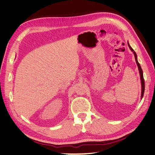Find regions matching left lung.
Returning <instances> with one entry per match:
<instances>
[{"instance_id":"left-lung-1","label":"left lung","mask_w":155,"mask_h":155,"mask_svg":"<svg viewBox=\"0 0 155 155\" xmlns=\"http://www.w3.org/2000/svg\"><path fill=\"white\" fill-rule=\"evenodd\" d=\"M128 47H129V48L130 49V51L133 52L134 55V58H135V61H136V62H137V66H138V68H139L140 77V81H141V86H142V91H141V99H142L143 97V95H144V80L143 78V72L142 68H141V67H140V64L139 63V62H138V61H137V55L136 54V52L134 51V50L132 48H131L129 43H128Z\"/></svg>"}]
</instances>
